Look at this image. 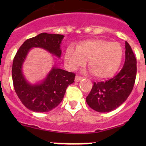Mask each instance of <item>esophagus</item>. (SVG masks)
<instances>
[{
  "mask_svg": "<svg viewBox=\"0 0 146 146\" xmlns=\"http://www.w3.org/2000/svg\"><path fill=\"white\" fill-rule=\"evenodd\" d=\"M82 78H83L82 77H80V76H79V75H76L75 81L76 82H79V81H80L81 80H82Z\"/></svg>",
  "mask_w": 146,
  "mask_h": 146,
  "instance_id": "1",
  "label": "esophagus"
}]
</instances>
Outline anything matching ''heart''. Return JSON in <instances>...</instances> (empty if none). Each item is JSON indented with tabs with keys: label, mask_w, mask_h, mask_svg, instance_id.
<instances>
[{
	"label": "heart",
	"mask_w": 146,
	"mask_h": 146,
	"mask_svg": "<svg viewBox=\"0 0 146 146\" xmlns=\"http://www.w3.org/2000/svg\"><path fill=\"white\" fill-rule=\"evenodd\" d=\"M123 50L117 42L103 39L85 40L76 46L67 48L65 62L67 66L74 69L83 65L87 60L88 66L94 77L107 79L115 74L121 65Z\"/></svg>",
	"instance_id": "obj_1"
}]
</instances>
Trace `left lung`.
Returning a JSON list of instances; mask_svg holds the SVG:
<instances>
[{"mask_svg": "<svg viewBox=\"0 0 146 146\" xmlns=\"http://www.w3.org/2000/svg\"><path fill=\"white\" fill-rule=\"evenodd\" d=\"M125 62L113 78L105 82H94L86 97L89 107L99 113H108L123 104L133 89L137 74V60L130 45L125 42Z\"/></svg>", "mask_w": 146, "mask_h": 146, "instance_id": "8db88e82", "label": "left lung"}]
</instances>
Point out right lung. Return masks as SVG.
Wrapping results in <instances>:
<instances>
[{"instance_id":"right-lung-1","label":"right lung","mask_w":146,"mask_h":146,"mask_svg":"<svg viewBox=\"0 0 146 146\" xmlns=\"http://www.w3.org/2000/svg\"><path fill=\"white\" fill-rule=\"evenodd\" d=\"M64 35L42 33L28 38L19 48L12 65V80L20 101L30 110L45 113L52 110L64 99L67 87L74 82L75 74L54 66L41 82L31 84L23 74V65L31 49L38 47L60 58Z\"/></svg>"}]
</instances>
